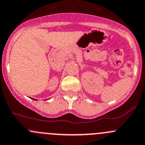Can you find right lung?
Here are the masks:
<instances>
[{"mask_svg":"<svg viewBox=\"0 0 145 145\" xmlns=\"http://www.w3.org/2000/svg\"><path fill=\"white\" fill-rule=\"evenodd\" d=\"M32 99H33V100H35V101H37V100L35 99V98H32Z\"/></svg>","mask_w":145,"mask_h":145,"instance_id":"obj_1","label":"right lung"}]
</instances>
